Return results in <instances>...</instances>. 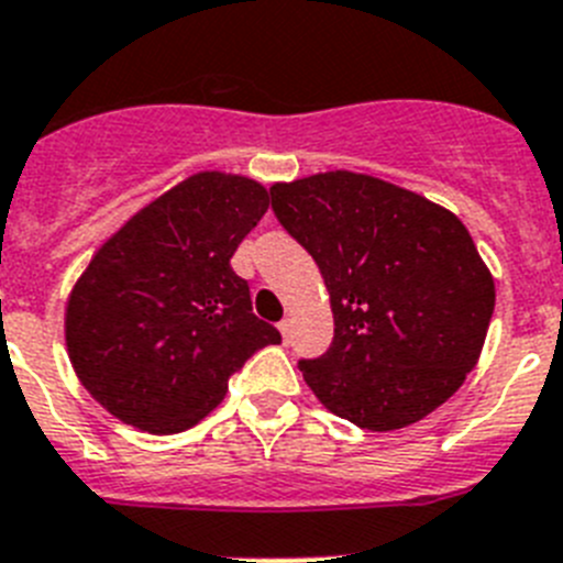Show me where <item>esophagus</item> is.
<instances>
[{"label":"esophagus","instance_id":"esophagus-1","mask_svg":"<svg viewBox=\"0 0 563 563\" xmlns=\"http://www.w3.org/2000/svg\"><path fill=\"white\" fill-rule=\"evenodd\" d=\"M277 329H280L283 340L288 342V336H291V320H280V322H277Z\"/></svg>","mask_w":563,"mask_h":563}]
</instances>
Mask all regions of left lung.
Returning <instances> with one entry per match:
<instances>
[{"label":"left lung","instance_id":"obj_1","mask_svg":"<svg viewBox=\"0 0 563 563\" xmlns=\"http://www.w3.org/2000/svg\"><path fill=\"white\" fill-rule=\"evenodd\" d=\"M272 209L331 295L334 340L297 363L317 399L365 430L405 428L451 399L496 306L456 214L345 169L275 184Z\"/></svg>","mask_w":563,"mask_h":563}]
</instances>
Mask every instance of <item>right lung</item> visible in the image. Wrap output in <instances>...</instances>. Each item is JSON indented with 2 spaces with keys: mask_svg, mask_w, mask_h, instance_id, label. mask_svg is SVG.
<instances>
[{
  "mask_svg": "<svg viewBox=\"0 0 563 563\" xmlns=\"http://www.w3.org/2000/svg\"><path fill=\"white\" fill-rule=\"evenodd\" d=\"M266 209L257 180L198 173L96 252L67 300L65 336L78 379L112 417L180 433L254 351L280 342L229 263Z\"/></svg>",
  "mask_w": 563,
  "mask_h": 563,
  "instance_id": "obj_1",
  "label": "right lung"
}]
</instances>
